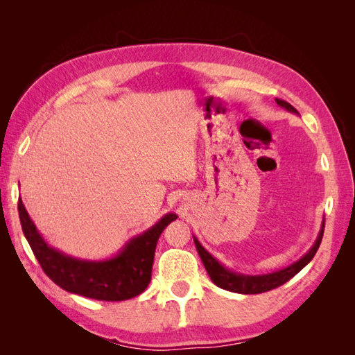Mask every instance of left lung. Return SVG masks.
Wrapping results in <instances>:
<instances>
[{"label":"left lung","mask_w":355,"mask_h":355,"mask_svg":"<svg viewBox=\"0 0 355 355\" xmlns=\"http://www.w3.org/2000/svg\"><path fill=\"white\" fill-rule=\"evenodd\" d=\"M275 102L278 106H282V108H284L286 111L299 115V112L288 102L282 99H275ZM323 232H324V219L321 222V228L315 243L302 257H300L299 261L283 268V270H278L270 274H262V275H245L240 272H234L230 270V268L223 266L216 257H213L206 249H204L201 243L196 237H194V243L201 261L204 263V268H206V271L214 284L220 288L230 290V292H234V293L256 295V293L268 292V290H272L278 286L284 284L286 282L290 280V278H293L300 270H302V268H305L317 253L321 239H323Z\"/></svg>","instance_id":"left-lung-1"}]
</instances>
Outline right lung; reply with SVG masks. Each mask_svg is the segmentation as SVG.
I'll list each match as a JSON object with an SVG mask.
<instances>
[{
    "instance_id": "add662e5",
    "label": "right lung",
    "mask_w": 355,
    "mask_h": 355,
    "mask_svg": "<svg viewBox=\"0 0 355 355\" xmlns=\"http://www.w3.org/2000/svg\"><path fill=\"white\" fill-rule=\"evenodd\" d=\"M17 209L25 237L50 280L69 293L111 302L135 297L148 287L157 241L167 225L178 219L176 213H167L151 228L128 240L110 259L87 261L49 245L29 218L22 198Z\"/></svg>"
}]
</instances>
